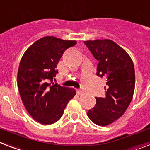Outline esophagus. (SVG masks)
Segmentation results:
<instances>
[{
  "label": "esophagus",
  "mask_w": 150,
  "mask_h": 150,
  "mask_svg": "<svg viewBox=\"0 0 150 150\" xmlns=\"http://www.w3.org/2000/svg\"><path fill=\"white\" fill-rule=\"evenodd\" d=\"M77 94H78V95H82V94H83V92H82L81 90L78 89V90H77Z\"/></svg>",
  "instance_id": "obj_1"
}]
</instances>
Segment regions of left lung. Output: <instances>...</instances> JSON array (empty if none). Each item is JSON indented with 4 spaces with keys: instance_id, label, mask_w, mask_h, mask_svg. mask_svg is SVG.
I'll return each mask as SVG.
<instances>
[{
    "instance_id": "1",
    "label": "left lung",
    "mask_w": 150,
    "mask_h": 150,
    "mask_svg": "<svg viewBox=\"0 0 150 150\" xmlns=\"http://www.w3.org/2000/svg\"><path fill=\"white\" fill-rule=\"evenodd\" d=\"M96 60V75L106 79L105 96L96 97V103L87 113L95 124L108 126L123 115L135 89L134 64L127 52L112 40L84 41Z\"/></svg>"
}]
</instances>
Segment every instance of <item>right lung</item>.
<instances>
[{"label":"right lung","instance_id":"obj_1","mask_svg":"<svg viewBox=\"0 0 150 150\" xmlns=\"http://www.w3.org/2000/svg\"><path fill=\"white\" fill-rule=\"evenodd\" d=\"M76 43L46 36L31 45L21 58L18 90L28 112L41 124L50 125L59 120L68 103L76 94L74 88L53 82L58 73L55 68L63 53Z\"/></svg>","mask_w":150,"mask_h":150}]
</instances>
